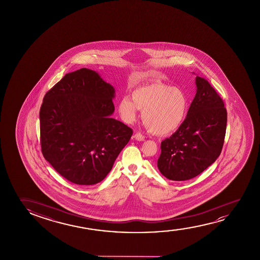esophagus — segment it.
Here are the masks:
<instances>
[{
	"mask_svg": "<svg viewBox=\"0 0 260 260\" xmlns=\"http://www.w3.org/2000/svg\"><path fill=\"white\" fill-rule=\"evenodd\" d=\"M134 138H135L136 140H138V141H143V140H145V136L142 135L141 133H136L135 135H134Z\"/></svg>",
	"mask_w": 260,
	"mask_h": 260,
	"instance_id": "obj_1",
	"label": "esophagus"
}]
</instances>
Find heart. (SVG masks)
<instances>
[{
  "label": "heart",
  "instance_id": "heart-1",
  "mask_svg": "<svg viewBox=\"0 0 260 260\" xmlns=\"http://www.w3.org/2000/svg\"><path fill=\"white\" fill-rule=\"evenodd\" d=\"M122 121L133 123L143 110L142 120L150 132L165 136L179 128L185 120L188 100L178 87L151 83L141 86L132 91V99L121 98L117 106Z\"/></svg>",
  "mask_w": 260,
  "mask_h": 260
}]
</instances>
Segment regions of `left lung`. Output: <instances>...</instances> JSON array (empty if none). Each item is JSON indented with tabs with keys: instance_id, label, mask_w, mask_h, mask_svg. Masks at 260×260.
<instances>
[{
	"instance_id": "obj_1",
	"label": "left lung",
	"mask_w": 260,
	"mask_h": 260,
	"mask_svg": "<svg viewBox=\"0 0 260 260\" xmlns=\"http://www.w3.org/2000/svg\"><path fill=\"white\" fill-rule=\"evenodd\" d=\"M194 99L174 134L160 144L157 166L165 178L185 181L201 174L220 155L228 113L224 102L204 78L196 76Z\"/></svg>"
}]
</instances>
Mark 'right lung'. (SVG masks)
<instances>
[{
	"label": "right lung",
	"mask_w": 260,
	"mask_h": 260,
	"mask_svg": "<svg viewBox=\"0 0 260 260\" xmlns=\"http://www.w3.org/2000/svg\"><path fill=\"white\" fill-rule=\"evenodd\" d=\"M114 93L96 72L81 68L64 75L43 98L42 153L68 181H102L132 138V128L111 117Z\"/></svg>",
	"instance_id": "1"
}]
</instances>
